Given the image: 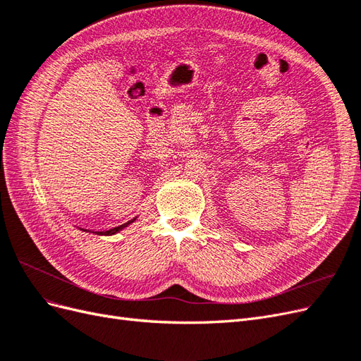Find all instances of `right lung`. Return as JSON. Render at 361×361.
<instances>
[{"instance_id": "add662e5", "label": "right lung", "mask_w": 361, "mask_h": 361, "mask_svg": "<svg viewBox=\"0 0 361 361\" xmlns=\"http://www.w3.org/2000/svg\"><path fill=\"white\" fill-rule=\"evenodd\" d=\"M137 220V218H134V220H130V221H128V223H125V224H120V226H117V227H113V228H110V231H104V232H92V233H96V235H104V236H111V235H116V233H118L120 231H123L125 227H128L130 223H134ZM80 231H82V232H90V231H84V228H80Z\"/></svg>"}]
</instances>
